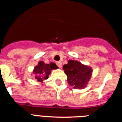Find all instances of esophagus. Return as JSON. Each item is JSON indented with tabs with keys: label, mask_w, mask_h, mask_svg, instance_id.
Instances as JSON below:
<instances>
[{
	"label": "esophagus",
	"mask_w": 122,
	"mask_h": 122,
	"mask_svg": "<svg viewBox=\"0 0 122 122\" xmlns=\"http://www.w3.org/2000/svg\"><path fill=\"white\" fill-rule=\"evenodd\" d=\"M56 63H57V65L59 68H62V62H57Z\"/></svg>",
	"instance_id": "obj_1"
}]
</instances>
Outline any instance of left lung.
<instances>
[{
	"label": "left lung",
	"mask_w": 122,
	"mask_h": 122,
	"mask_svg": "<svg viewBox=\"0 0 122 122\" xmlns=\"http://www.w3.org/2000/svg\"><path fill=\"white\" fill-rule=\"evenodd\" d=\"M68 84L74 89H82L87 86L92 74V69L77 60H70L63 66Z\"/></svg>",
	"instance_id": "left-lung-1"
}]
</instances>
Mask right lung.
Segmentation results:
<instances>
[{
  "label": "right lung",
  "instance_id": "obj_1",
  "mask_svg": "<svg viewBox=\"0 0 122 122\" xmlns=\"http://www.w3.org/2000/svg\"><path fill=\"white\" fill-rule=\"evenodd\" d=\"M58 66L55 63L51 62L48 64L44 63L43 61H40L33 69V74L35 75V77L38 81L42 82L48 78L52 70H56Z\"/></svg>",
  "mask_w": 122,
  "mask_h": 122
}]
</instances>
